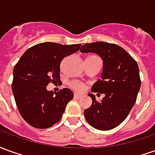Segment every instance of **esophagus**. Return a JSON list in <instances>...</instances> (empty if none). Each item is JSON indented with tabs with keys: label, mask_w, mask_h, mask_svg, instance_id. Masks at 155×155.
Listing matches in <instances>:
<instances>
[{
	"label": "esophagus",
	"mask_w": 155,
	"mask_h": 155,
	"mask_svg": "<svg viewBox=\"0 0 155 155\" xmlns=\"http://www.w3.org/2000/svg\"><path fill=\"white\" fill-rule=\"evenodd\" d=\"M74 99H81V95H80V94H74Z\"/></svg>",
	"instance_id": "obj_1"
}]
</instances>
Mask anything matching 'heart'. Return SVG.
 <instances>
[{
  "instance_id": "obj_1",
  "label": "heart",
  "mask_w": 155,
  "mask_h": 155,
  "mask_svg": "<svg viewBox=\"0 0 155 155\" xmlns=\"http://www.w3.org/2000/svg\"><path fill=\"white\" fill-rule=\"evenodd\" d=\"M71 86L74 91H77V92H82L84 90V85L79 81H72L70 84Z\"/></svg>"
}]
</instances>
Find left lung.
<instances>
[{"label":"left lung","mask_w":155,"mask_h":155,"mask_svg":"<svg viewBox=\"0 0 155 155\" xmlns=\"http://www.w3.org/2000/svg\"><path fill=\"white\" fill-rule=\"evenodd\" d=\"M80 51L95 53L104 61L101 79L91 91L104 94V97L98 102L94 94H88L92 104L84 110V117L94 129L112 130L126 119L135 104L141 86L137 62L122 47L103 41L84 44Z\"/></svg>","instance_id":"1"}]
</instances>
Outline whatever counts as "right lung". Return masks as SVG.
Wrapping results in <instances>:
<instances>
[{
  "instance_id": "obj_1",
  "label": "right lung",
  "mask_w": 155,
  "mask_h": 155,
  "mask_svg": "<svg viewBox=\"0 0 155 155\" xmlns=\"http://www.w3.org/2000/svg\"><path fill=\"white\" fill-rule=\"evenodd\" d=\"M81 46V44L40 43L25 51L15 65L12 88L15 104L22 118L32 127L47 129L54 125L74 98L68 88L54 94L46 86L61 81V61Z\"/></svg>"
}]
</instances>
